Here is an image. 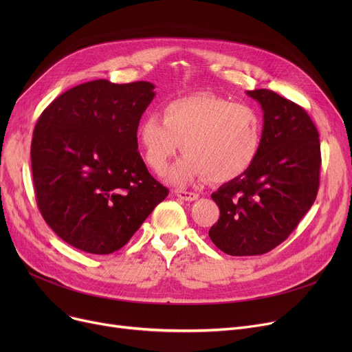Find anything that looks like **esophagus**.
Instances as JSON below:
<instances>
[{"label":"esophagus","mask_w":352,"mask_h":352,"mask_svg":"<svg viewBox=\"0 0 352 352\" xmlns=\"http://www.w3.org/2000/svg\"><path fill=\"white\" fill-rule=\"evenodd\" d=\"M174 194H175L178 198L184 199V201H195V199H198V194H197V192H191V191L175 190Z\"/></svg>","instance_id":"obj_1"}]
</instances>
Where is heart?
<instances>
[{
  "label": "heart",
  "mask_w": 352,
  "mask_h": 352,
  "mask_svg": "<svg viewBox=\"0 0 352 352\" xmlns=\"http://www.w3.org/2000/svg\"><path fill=\"white\" fill-rule=\"evenodd\" d=\"M138 141L146 164L161 174L179 146L186 153L166 174L175 186L194 179L228 182L244 175L258 157L263 122L247 104L211 94L175 98L158 114H146L138 124Z\"/></svg>",
  "instance_id": "1"
}]
</instances>
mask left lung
Returning a JSON list of instances; mask_svg holds the SVG:
<instances>
[{"mask_svg": "<svg viewBox=\"0 0 352 352\" xmlns=\"http://www.w3.org/2000/svg\"><path fill=\"white\" fill-rule=\"evenodd\" d=\"M264 113L251 168L212 192L219 219L211 241L234 256L261 255L285 241L317 198L321 150L305 109L271 89L247 91Z\"/></svg>", "mask_w": 352, "mask_h": 352, "instance_id": "1", "label": "left lung"}]
</instances>
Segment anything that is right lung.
Segmentation results:
<instances>
[{
    "mask_svg": "<svg viewBox=\"0 0 352 352\" xmlns=\"http://www.w3.org/2000/svg\"><path fill=\"white\" fill-rule=\"evenodd\" d=\"M154 88L146 81H89L55 98L36 121V204L67 244L98 255L118 251L168 195L137 151Z\"/></svg>",
    "mask_w": 352,
    "mask_h": 352,
    "instance_id": "obj_1",
    "label": "right lung"
}]
</instances>
